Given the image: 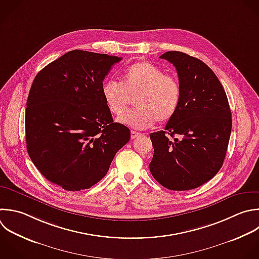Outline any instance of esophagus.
Returning <instances> with one entry per match:
<instances>
[{"mask_svg":"<svg viewBox=\"0 0 259 259\" xmlns=\"http://www.w3.org/2000/svg\"><path fill=\"white\" fill-rule=\"evenodd\" d=\"M140 136H141V133H138V132H135V131L131 132V138L132 139H136V138H138Z\"/></svg>","mask_w":259,"mask_h":259,"instance_id":"34e87169","label":"esophagus"}]
</instances>
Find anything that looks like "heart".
Returning <instances> with one entry per match:
<instances>
[{
	"label": "heart",
	"mask_w": 259,
	"mask_h": 259,
	"mask_svg": "<svg viewBox=\"0 0 259 259\" xmlns=\"http://www.w3.org/2000/svg\"><path fill=\"white\" fill-rule=\"evenodd\" d=\"M137 96L136 109L126 112L129 97ZM102 96L108 110L120 122L137 130L153 126L156 121L164 123L174 117L179 109L182 89L179 80L166 75L159 67L138 62L123 73L121 83L107 81L102 86Z\"/></svg>",
	"instance_id": "heart-1"
}]
</instances>
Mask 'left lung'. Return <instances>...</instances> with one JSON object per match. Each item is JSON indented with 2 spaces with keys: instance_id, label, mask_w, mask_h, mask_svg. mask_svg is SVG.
Listing matches in <instances>:
<instances>
[{
  "instance_id": "1",
  "label": "left lung",
  "mask_w": 259,
  "mask_h": 259,
  "mask_svg": "<svg viewBox=\"0 0 259 259\" xmlns=\"http://www.w3.org/2000/svg\"><path fill=\"white\" fill-rule=\"evenodd\" d=\"M160 58L176 68L182 97L165 130L150 135L154 156L149 167L164 187L189 190L210 180L221 169L232 114L221 82L203 62L181 52H167Z\"/></svg>"
}]
</instances>
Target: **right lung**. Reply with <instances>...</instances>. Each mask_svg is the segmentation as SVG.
<instances>
[{
	"mask_svg": "<svg viewBox=\"0 0 259 259\" xmlns=\"http://www.w3.org/2000/svg\"><path fill=\"white\" fill-rule=\"evenodd\" d=\"M121 58L71 51L34 78L25 111L28 155L52 183L69 191L99 182L130 130L113 122L102 96L105 76Z\"/></svg>",
	"mask_w": 259,
	"mask_h": 259,
	"instance_id": "right-lung-1",
	"label": "right lung"
}]
</instances>
